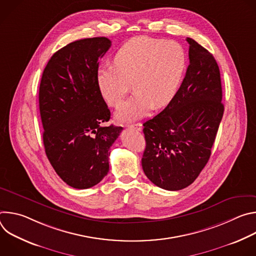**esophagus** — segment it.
I'll use <instances>...</instances> for the list:
<instances>
[{"mask_svg": "<svg viewBox=\"0 0 256 256\" xmlns=\"http://www.w3.org/2000/svg\"><path fill=\"white\" fill-rule=\"evenodd\" d=\"M128 126L130 128H134L136 130H142V124L138 122V124H128Z\"/></svg>", "mask_w": 256, "mask_h": 256, "instance_id": "esophagus-1", "label": "esophagus"}]
</instances>
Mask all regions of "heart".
<instances>
[{"instance_id":"b5f03b06","label":"heart","mask_w":256,"mask_h":256,"mask_svg":"<svg viewBox=\"0 0 256 256\" xmlns=\"http://www.w3.org/2000/svg\"><path fill=\"white\" fill-rule=\"evenodd\" d=\"M114 62L98 68L97 85L109 104L118 106L132 82L134 94L116 112L120 120L128 122L172 101L186 74L188 56L177 42L136 36L116 52Z\"/></svg>"}]
</instances>
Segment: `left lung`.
I'll return each mask as SVG.
<instances>
[{
  "instance_id": "8db88e82",
  "label": "left lung",
  "mask_w": 256,
  "mask_h": 256,
  "mask_svg": "<svg viewBox=\"0 0 256 256\" xmlns=\"http://www.w3.org/2000/svg\"><path fill=\"white\" fill-rule=\"evenodd\" d=\"M190 64L172 101L146 122L142 170L153 184L166 190L190 186L210 157L223 118L222 84L212 54L192 38Z\"/></svg>"
}]
</instances>
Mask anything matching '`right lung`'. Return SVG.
Here are the masks:
<instances>
[{
    "mask_svg": "<svg viewBox=\"0 0 256 256\" xmlns=\"http://www.w3.org/2000/svg\"><path fill=\"white\" fill-rule=\"evenodd\" d=\"M106 38L70 42L48 60L40 86L46 154L56 174L74 188H90L107 175L109 149L122 130L105 126L110 112L98 89Z\"/></svg>",
    "mask_w": 256,
    "mask_h": 256,
    "instance_id": "obj_1",
    "label": "right lung"
}]
</instances>
